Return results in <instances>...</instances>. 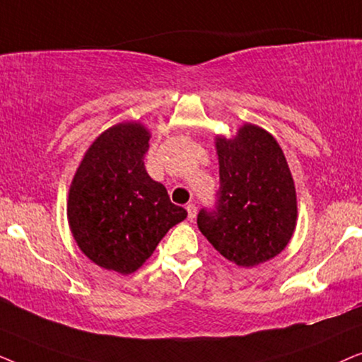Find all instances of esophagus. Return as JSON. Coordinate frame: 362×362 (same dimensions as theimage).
Segmentation results:
<instances>
[{"label":"esophagus","mask_w":362,"mask_h":362,"mask_svg":"<svg viewBox=\"0 0 362 362\" xmlns=\"http://www.w3.org/2000/svg\"><path fill=\"white\" fill-rule=\"evenodd\" d=\"M186 211H187V219L192 221L196 217V212H197V207L196 204H192V202H189V204L186 206Z\"/></svg>","instance_id":"1"}]
</instances>
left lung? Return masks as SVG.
I'll return each mask as SVG.
<instances>
[{
	"label": "left lung",
	"instance_id": "left-lung-1",
	"mask_svg": "<svg viewBox=\"0 0 362 362\" xmlns=\"http://www.w3.org/2000/svg\"><path fill=\"white\" fill-rule=\"evenodd\" d=\"M219 191L197 227L227 260L254 267L285 249L296 222L293 177L269 132L244 125L234 140L217 138Z\"/></svg>",
	"mask_w": 362,
	"mask_h": 362
}]
</instances>
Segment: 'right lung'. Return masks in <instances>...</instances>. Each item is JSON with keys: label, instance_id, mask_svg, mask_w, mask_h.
<instances>
[{"label": "right lung", "instance_id": "1", "mask_svg": "<svg viewBox=\"0 0 362 362\" xmlns=\"http://www.w3.org/2000/svg\"><path fill=\"white\" fill-rule=\"evenodd\" d=\"M148 140L140 123L108 128L88 148L69 191L67 216L77 245L97 265L118 274L140 269L187 216L148 176Z\"/></svg>", "mask_w": 362, "mask_h": 362}]
</instances>
